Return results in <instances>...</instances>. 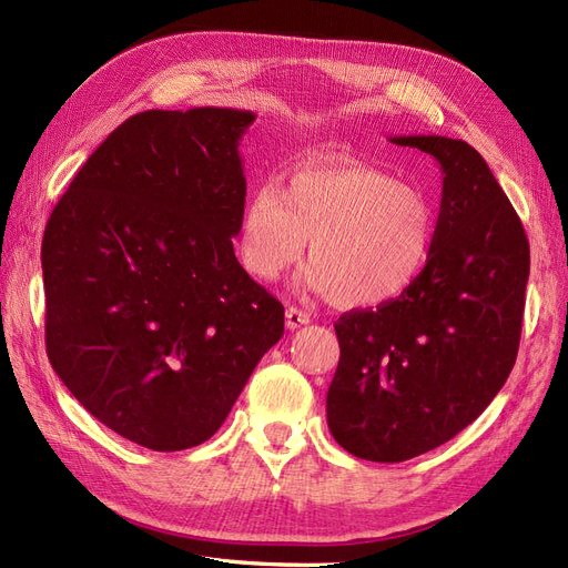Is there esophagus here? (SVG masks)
<instances>
[{"label":"esophagus","mask_w":568,"mask_h":568,"mask_svg":"<svg viewBox=\"0 0 568 568\" xmlns=\"http://www.w3.org/2000/svg\"><path fill=\"white\" fill-rule=\"evenodd\" d=\"M306 323H310V314L297 310V306H287V310H285V326L290 331L302 328V326H306Z\"/></svg>","instance_id":"34e87169"}]
</instances>
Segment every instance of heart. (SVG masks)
Segmentation results:
<instances>
[{
  "instance_id": "heart-1",
  "label": "heart",
  "mask_w": 568,
  "mask_h": 568,
  "mask_svg": "<svg viewBox=\"0 0 568 568\" xmlns=\"http://www.w3.org/2000/svg\"><path fill=\"white\" fill-rule=\"evenodd\" d=\"M435 229V206L418 185L359 161L310 164L287 173L281 187L252 190L237 221V256L268 283L300 262L310 240L302 293L376 310L418 281Z\"/></svg>"
}]
</instances>
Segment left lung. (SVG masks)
Here are the masks:
<instances>
[{
  "instance_id": "1",
  "label": "left lung",
  "mask_w": 568,
  "mask_h": 568,
  "mask_svg": "<svg viewBox=\"0 0 568 568\" xmlns=\"http://www.w3.org/2000/svg\"><path fill=\"white\" fill-rule=\"evenodd\" d=\"M435 156L443 200L418 281L335 323L328 428L368 462H407L452 440L507 383L521 339L530 250L521 219L464 140L390 138Z\"/></svg>"
}]
</instances>
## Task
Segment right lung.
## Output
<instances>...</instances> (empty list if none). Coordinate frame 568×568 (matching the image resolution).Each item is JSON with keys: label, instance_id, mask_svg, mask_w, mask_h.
Returning a JSON list of instances; mask_svg holds the SVG:
<instances>
[{"label": "right lung", "instance_id": "add662e5", "mask_svg": "<svg viewBox=\"0 0 568 568\" xmlns=\"http://www.w3.org/2000/svg\"><path fill=\"white\" fill-rule=\"evenodd\" d=\"M252 111L197 106L123 121L47 221L44 343L57 376L125 440L202 445L258 359L283 304L240 266Z\"/></svg>", "mask_w": 568, "mask_h": 568}]
</instances>
